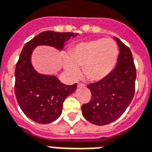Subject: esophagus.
I'll use <instances>...</instances> for the list:
<instances>
[{"label":"esophagus","mask_w":152,"mask_h":152,"mask_svg":"<svg viewBox=\"0 0 152 152\" xmlns=\"http://www.w3.org/2000/svg\"><path fill=\"white\" fill-rule=\"evenodd\" d=\"M85 85H84V84H82V83H79V84H78V87H85Z\"/></svg>","instance_id":"obj_1"}]
</instances>
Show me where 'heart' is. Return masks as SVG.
Listing matches in <instances>:
<instances>
[{
	"instance_id": "b5f03b06",
	"label": "heart",
	"mask_w": 152,
	"mask_h": 152,
	"mask_svg": "<svg viewBox=\"0 0 152 152\" xmlns=\"http://www.w3.org/2000/svg\"><path fill=\"white\" fill-rule=\"evenodd\" d=\"M118 45L111 39H98L74 46L65 60L64 67L72 76H78L83 67L84 76L88 81L98 82L112 72L118 59Z\"/></svg>"
}]
</instances>
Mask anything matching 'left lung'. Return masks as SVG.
Wrapping results in <instances>:
<instances>
[{"label": "left lung", "instance_id": "8db88e82", "mask_svg": "<svg viewBox=\"0 0 152 152\" xmlns=\"http://www.w3.org/2000/svg\"><path fill=\"white\" fill-rule=\"evenodd\" d=\"M114 39L120 50L116 67L104 80L87 85L92 97L81 107L85 118L97 126L119 118L134 95L136 68L133 56L127 46L118 38Z\"/></svg>", "mask_w": 152, "mask_h": 152}]
</instances>
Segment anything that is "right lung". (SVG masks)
<instances>
[{
  "instance_id": "right-lung-1",
  "label": "right lung",
  "mask_w": 152,
  "mask_h": 152,
  "mask_svg": "<svg viewBox=\"0 0 152 152\" xmlns=\"http://www.w3.org/2000/svg\"><path fill=\"white\" fill-rule=\"evenodd\" d=\"M77 34L44 31L25 44L15 67L14 92L19 106L34 122L48 124L62 113L63 103L76 90L77 84L66 85L54 76L39 74L31 64V54L37 46L48 45L62 50L64 42Z\"/></svg>"
}]
</instances>
